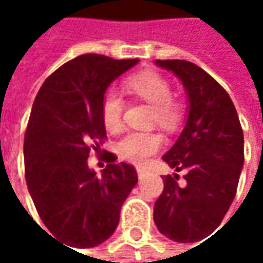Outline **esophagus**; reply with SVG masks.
I'll list each match as a JSON object with an SVG mask.
<instances>
[{
    "label": "esophagus",
    "mask_w": 263,
    "mask_h": 263,
    "mask_svg": "<svg viewBox=\"0 0 263 263\" xmlns=\"http://www.w3.org/2000/svg\"><path fill=\"white\" fill-rule=\"evenodd\" d=\"M146 172H147V169L146 167H137V174H138V177L141 178V177H144L146 175Z\"/></svg>",
    "instance_id": "1"
}]
</instances>
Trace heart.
Returning a JSON list of instances; mask_svg holds the SVG:
<instances>
[{
    "mask_svg": "<svg viewBox=\"0 0 263 263\" xmlns=\"http://www.w3.org/2000/svg\"><path fill=\"white\" fill-rule=\"evenodd\" d=\"M125 88L144 102L152 105V119L164 129H174L181 120V103L172 97L169 80L160 73L146 70L125 82ZM102 117L109 132L123 128V99L116 91H108L102 103ZM163 144V138L155 131H131L117 143V154L132 164H143Z\"/></svg>",
    "mask_w": 263,
    "mask_h": 263,
    "instance_id": "heart-1",
    "label": "heart"
}]
</instances>
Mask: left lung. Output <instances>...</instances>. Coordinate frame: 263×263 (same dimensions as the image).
Wrapping results in <instances>:
<instances>
[{"label":"left lung","mask_w":263,"mask_h":263,"mask_svg":"<svg viewBox=\"0 0 263 263\" xmlns=\"http://www.w3.org/2000/svg\"><path fill=\"white\" fill-rule=\"evenodd\" d=\"M183 82L189 116L177 143L163 160L178 174L164 177L154 205L161 235L175 242H196L213 233L229 212L243 166V132L227 91L189 61H155Z\"/></svg>","instance_id":"1"}]
</instances>
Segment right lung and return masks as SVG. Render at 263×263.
Returning a JSON list of instances; mask_svg holds the SVG:
<instances>
[{"instance_id": "obj_1", "label": "right lung", "mask_w": 263, "mask_h": 263, "mask_svg": "<svg viewBox=\"0 0 263 263\" xmlns=\"http://www.w3.org/2000/svg\"><path fill=\"white\" fill-rule=\"evenodd\" d=\"M137 64L82 54L47 78L34 99L24 137L27 187L45 227L71 247L91 248L111 236L138 181L131 164L116 163L111 152L100 177L86 161L106 138L108 86Z\"/></svg>"}]
</instances>
